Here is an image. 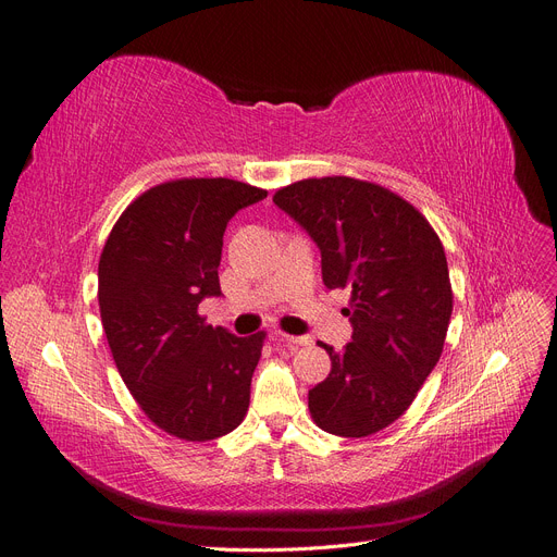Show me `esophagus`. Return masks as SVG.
Listing matches in <instances>:
<instances>
[{"instance_id":"1","label":"esophagus","mask_w":557,"mask_h":557,"mask_svg":"<svg viewBox=\"0 0 557 557\" xmlns=\"http://www.w3.org/2000/svg\"><path fill=\"white\" fill-rule=\"evenodd\" d=\"M276 336L288 346H309L311 344L309 336H293V334H276Z\"/></svg>"}]
</instances>
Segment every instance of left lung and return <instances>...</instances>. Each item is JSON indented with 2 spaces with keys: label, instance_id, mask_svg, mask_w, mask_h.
<instances>
[{
  "label": "left lung",
  "instance_id": "left-lung-1",
  "mask_svg": "<svg viewBox=\"0 0 557 557\" xmlns=\"http://www.w3.org/2000/svg\"><path fill=\"white\" fill-rule=\"evenodd\" d=\"M274 205L320 250L323 283L350 288L352 336L309 391L320 430L369 436L411 407L444 350L453 293L444 246L395 193L348 176L297 181Z\"/></svg>",
  "mask_w": 557,
  "mask_h": 557
}]
</instances>
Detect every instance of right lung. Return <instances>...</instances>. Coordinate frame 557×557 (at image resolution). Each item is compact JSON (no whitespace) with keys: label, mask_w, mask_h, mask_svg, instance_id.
Returning <instances> with one entry per match:
<instances>
[{"label":"right lung","mask_w":557,"mask_h":557,"mask_svg":"<svg viewBox=\"0 0 557 557\" xmlns=\"http://www.w3.org/2000/svg\"><path fill=\"white\" fill-rule=\"evenodd\" d=\"M264 197L232 178L156 185L117 218L99 258V313L117 372L144 413L178 440H215L248 411L264 332L234 336L207 325L197 307L223 295L227 223Z\"/></svg>","instance_id":"1"}]
</instances>
